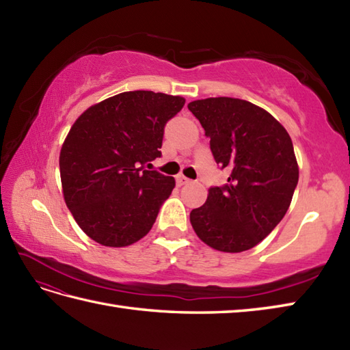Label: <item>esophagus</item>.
Returning <instances> with one entry per match:
<instances>
[{
	"label": "esophagus",
	"instance_id": "1",
	"mask_svg": "<svg viewBox=\"0 0 350 350\" xmlns=\"http://www.w3.org/2000/svg\"><path fill=\"white\" fill-rule=\"evenodd\" d=\"M176 182H177V185H179V187H183V185L189 183V179H188V177H185L183 174H177L176 176Z\"/></svg>",
	"mask_w": 350,
	"mask_h": 350
}]
</instances>
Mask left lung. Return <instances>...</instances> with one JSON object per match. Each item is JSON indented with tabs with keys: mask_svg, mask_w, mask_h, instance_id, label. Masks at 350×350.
<instances>
[{
	"mask_svg": "<svg viewBox=\"0 0 350 350\" xmlns=\"http://www.w3.org/2000/svg\"><path fill=\"white\" fill-rule=\"evenodd\" d=\"M211 138L215 161L232 174L211 188L189 213L196 234L211 248L242 252L277 227L299 179L292 139L277 118L254 103L207 98L188 103Z\"/></svg>",
	"mask_w": 350,
	"mask_h": 350,
	"instance_id": "obj_1",
	"label": "left lung"
}]
</instances>
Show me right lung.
<instances>
[{
	"label": "right lung",
	"mask_w": 350,
	"mask_h": 350,
	"mask_svg": "<svg viewBox=\"0 0 350 350\" xmlns=\"http://www.w3.org/2000/svg\"><path fill=\"white\" fill-rule=\"evenodd\" d=\"M183 105L180 96L124 92L72 124L60 152L63 197L93 241L122 248L150 232L176 180L144 163L161 156L163 126Z\"/></svg>",
	"instance_id": "obj_1"
}]
</instances>
